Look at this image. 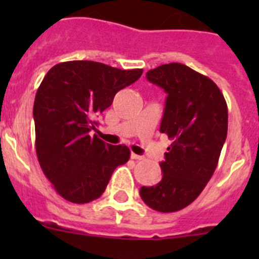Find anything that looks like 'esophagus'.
Listing matches in <instances>:
<instances>
[{"label": "esophagus", "mask_w": 259, "mask_h": 259, "mask_svg": "<svg viewBox=\"0 0 259 259\" xmlns=\"http://www.w3.org/2000/svg\"><path fill=\"white\" fill-rule=\"evenodd\" d=\"M131 158H132V159H136V161H141V159H144L143 155L135 154V153H131Z\"/></svg>", "instance_id": "esophagus-1"}]
</instances>
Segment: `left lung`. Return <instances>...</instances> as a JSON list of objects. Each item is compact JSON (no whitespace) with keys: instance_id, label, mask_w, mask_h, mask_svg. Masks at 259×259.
<instances>
[{"instance_id":"obj_1","label":"left lung","mask_w":259,"mask_h":259,"mask_svg":"<svg viewBox=\"0 0 259 259\" xmlns=\"http://www.w3.org/2000/svg\"><path fill=\"white\" fill-rule=\"evenodd\" d=\"M146 79L167 93L159 131L172 144L161 162V182L141 187L140 196L155 211H179L200 196L217 168L227 137V102L211 79L183 63L149 70Z\"/></svg>"}]
</instances>
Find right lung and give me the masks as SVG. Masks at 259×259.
Here are the masks:
<instances>
[{"label":"right lung","mask_w":259,"mask_h":259,"mask_svg":"<svg viewBox=\"0 0 259 259\" xmlns=\"http://www.w3.org/2000/svg\"><path fill=\"white\" fill-rule=\"evenodd\" d=\"M141 68L120 70L100 62H62L48 71L33 104L36 154L59 196L74 203L96 200L114 170L130 159L125 145L92 136L96 116L131 85Z\"/></svg>","instance_id":"1"}]
</instances>
